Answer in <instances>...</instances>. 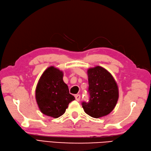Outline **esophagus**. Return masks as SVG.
<instances>
[{
  "mask_svg": "<svg viewBox=\"0 0 151 151\" xmlns=\"http://www.w3.org/2000/svg\"><path fill=\"white\" fill-rule=\"evenodd\" d=\"M75 99H76V101H80V94H76Z\"/></svg>",
  "mask_w": 151,
  "mask_h": 151,
  "instance_id": "34e87169",
  "label": "esophagus"
}]
</instances>
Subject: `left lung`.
<instances>
[{
	"instance_id": "left-lung-1",
	"label": "left lung",
	"mask_w": 151,
	"mask_h": 151,
	"mask_svg": "<svg viewBox=\"0 0 151 151\" xmlns=\"http://www.w3.org/2000/svg\"><path fill=\"white\" fill-rule=\"evenodd\" d=\"M89 100L82 105L86 114L99 118L114 109L119 97L118 87L113 76L107 70L96 66L87 70Z\"/></svg>"
}]
</instances>
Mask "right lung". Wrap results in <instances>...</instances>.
I'll return each instance as SVG.
<instances>
[{"mask_svg": "<svg viewBox=\"0 0 151 151\" xmlns=\"http://www.w3.org/2000/svg\"><path fill=\"white\" fill-rule=\"evenodd\" d=\"M63 75L62 71L51 66L45 70L36 87V100L40 111L54 118L64 114L69 104L75 99L69 94Z\"/></svg>", "mask_w": 151, "mask_h": 151, "instance_id": "1", "label": "right lung"}]
</instances>
